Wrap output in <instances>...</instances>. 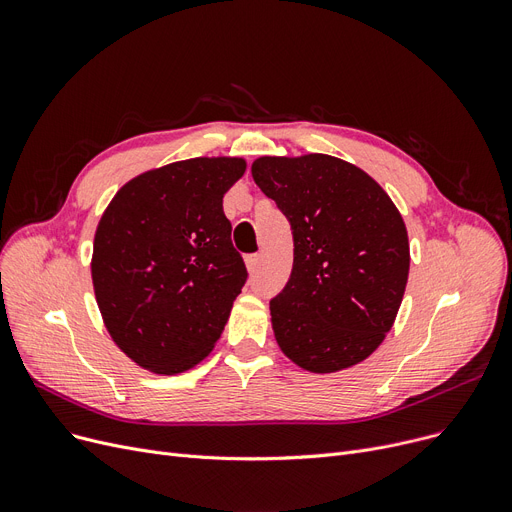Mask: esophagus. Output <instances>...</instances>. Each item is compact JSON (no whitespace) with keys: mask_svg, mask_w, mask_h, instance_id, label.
Returning <instances> with one entry per match:
<instances>
[{"mask_svg":"<svg viewBox=\"0 0 512 512\" xmlns=\"http://www.w3.org/2000/svg\"><path fill=\"white\" fill-rule=\"evenodd\" d=\"M259 261H261V255L259 253H253V255H247L245 257V263H247V270L249 272H255L259 267Z\"/></svg>","mask_w":512,"mask_h":512,"instance_id":"obj_1","label":"esophagus"}]
</instances>
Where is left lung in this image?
Wrapping results in <instances>:
<instances>
[{
	"mask_svg": "<svg viewBox=\"0 0 512 512\" xmlns=\"http://www.w3.org/2000/svg\"><path fill=\"white\" fill-rule=\"evenodd\" d=\"M251 174L292 226L290 280L270 303L280 351L311 373L365 361L392 330L409 280V234L384 188L344 159L257 157Z\"/></svg>",
	"mask_w": 512,
	"mask_h": 512,
	"instance_id": "8db88e82",
	"label": "left lung"
}]
</instances>
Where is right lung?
Returning a JSON list of instances; mask_svg holds the SVG:
<instances>
[{
    "mask_svg": "<svg viewBox=\"0 0 512 512\" xmlns=\"http://www.w3.org/2000/svg\"><path fill=\"white\" fill-rule=\"evenodd\" d=\"M242 157H193L128 180L95 230L91 278L120 351L157 375L193 369L224 332L247 280L224 195Z\"/></svg>",
    "mask_w": 512,
    "mask_h": 512,
    "instance_id": "add662e5",
    "label": "right lung"
}]
</instances>
